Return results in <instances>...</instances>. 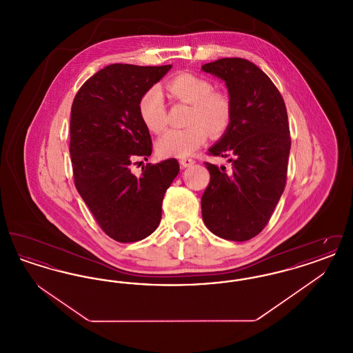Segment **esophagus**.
Returning <instances> with one entry per match:
<instances>
[{
  "mask_svg": "<svg viewBox=\"0 0 353 353\" xmlns=\"http://www.w3.org/2000/svg\"><path fill=\"white\" fill-rule=\"evenodd\" d=\"M194 163H196V161H194L193 159H188V157H184V159H181V160H180V165H181L183 168L192 167Z\"/></svg>",
  "mask_w": 353,
  "mask_h": 353,
  "instance_id": "34e87169",
  "label": "esophagus"
}]
</instances>
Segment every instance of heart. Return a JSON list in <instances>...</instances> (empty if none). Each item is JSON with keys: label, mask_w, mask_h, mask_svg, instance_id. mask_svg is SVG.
Masks as SVG:
<instances>
[{"label": "heart", "mask_w": 353, "mask_h": 353, "mask_svg": "<svg viewBox=\"0 0 353 353\" xmlns=\"http://www.w3.org/2000/svg\"><path fill=\"white\" fill-rule=\"evenodd\" d=\"M165 88L174 101L189 104L183 130H172L163 134L157 153L163 157H186L197 151L208 139V132L217 139L226 134L233 120V103L229 95L213 90L210 81L190 72H181L169 79ZM139 115L143 124L153 134L167 127V108L161 91L148 88L139 101Z\"/></svg>", "instance_id": "b5f03b06"}]
</instances>
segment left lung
I'll use <instances>...</instances> for the list:
<instances>
[{
    "label": "left lung",
    "mask_w": 353,
    "mask_h": 353,
    "mask_svg": "<svg viewBox=\"0 0 353 353\" xmlns=\"http://www.w3.org/2000/svg\"><path fill=\"white\" fill-rule=\"evenodd\" d=\"M225 81L233 120L209 154L228 157L232 168L205 163L210 181L201 197L206 228L243 242L259 234L285 190L291 148L285 101L269 77L242 58L202 66Z\"/></svg>",
    "instance_id": "8db88e82"
}]
</instances>
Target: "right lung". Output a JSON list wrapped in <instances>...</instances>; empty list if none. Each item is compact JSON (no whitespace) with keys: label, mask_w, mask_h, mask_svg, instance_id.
Masks as SVG:
<instances>
[{"label":"right lung","mask_w":353,"mask_h":353,"mask_svg":"<svg viewBox=\"0 0 353 353\" xmlns=\"http://www.w3.org/2000/svg\"><path fill=\"white\" fill-rule=\"evenodd\" d=\"M170 68L110 65L87 79L72 101L74 184L101 230L123 243L157 229L164 194L180 170L177 160L169 159L144 165L139 177L131 172L134 161L152 153L139 101Z\"/></svg>","instance_id":"right-lung-1"}]
</instances>
